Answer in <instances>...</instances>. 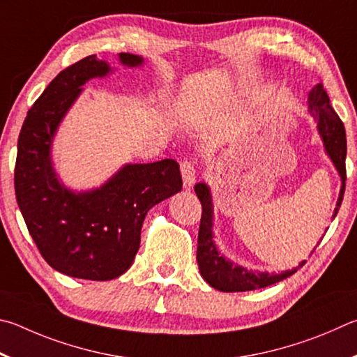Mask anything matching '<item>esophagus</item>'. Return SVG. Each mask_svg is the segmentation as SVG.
I'll return each instance as SVG.
<instances>
[{
	"instance_id": "obj_1",
	"label": "esophagus",
	"mask_w": 357,
	"mask_h": 357,
	"mask_svg": "<svg viewBox=\"0 0 357 357\" xmlns=\"http://www.w3.org/2000/svg\"><path fill=\"white\" fill-rule=\"evenodd\" d=\"M180 171H182V177H183V183L186 188L195 185L196 182V167L195 162H191L188 160H183L180 162Z\"/></svg>"
}]
</instances>
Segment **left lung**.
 Instances as JSON below:
<instances>
[{"instance_id":"8db88e82","label":"left lung","mask_w":357,"mask_h":357,"mask_svg":"<svg viewBox=\"0 0 357 357\" xmlns=\"http://www.w3.org/2000/svg\"><path fill=\"white\" fill-rule=\"evenodd\" d=\"M309 111L317 121V128L324 142V149L329 158L333 160L337 172L342 177V188L339 199H337V207L334 210V218L340 208L343 201V192H345V180H347V135L345 127L337 112L333 109L329 103V97L321 83H318L314 89L309 92ZM195 191L202 205L201 226H199L197 236V265L202 278L220 291H249L265 289L268 285H273L290 278L295 270L284 271L280 274L274 273H254L248 271L246 268L232 264L226 260L224 255L218 252L213 241V204H211V195L208 186L205 183H197ZM305 261H301L298 268H301Z\"/></svg>"}]
</instances>
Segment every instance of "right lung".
I'll return each mask as SVG.
<instances>
[{"mask_svg": "<svg viewBox=\"0 0 357 357\" xmlns=\"http://www.w3.org/2000/svg\"><path fill=\"white\" fill-rule=\"evenodd\" d=\"M119 58L128 67L142 64L136 54ZM109 72L96 54L64 68L28 111L17 146L15 197L29 235L50 266L87 280H111L127 271L139 249L147 211L182 190L178 162L167 158L123 166L87 192L59 183L50 156L56 130L81 86Z\"/></svg>", "mask_w": 357, "mask_h": 357, "instance_id": "1", "label": "right lung"}]
</instances>
